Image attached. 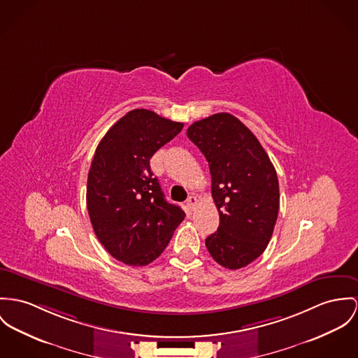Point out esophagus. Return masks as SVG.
Returning <instances> with one entry per match:
<instances>
[{
  "label": "esophagus",
  "mask_w": 358,
  "mask_h": 358,
  "mask_svg": "<svg viewBox=\"0 0 358 358\" xmlns=\"http://www.w3.org/2000/svg\"><path fill=\"white\" fill-rule=\"evenodd\" d=\"M197 203H199V200H197L196 196H189L188 200H187V207H188L191 211H193L194 207L197 206Z\"/></svg>",
  "instance_id": "esophagus-1"
}]
</instances>
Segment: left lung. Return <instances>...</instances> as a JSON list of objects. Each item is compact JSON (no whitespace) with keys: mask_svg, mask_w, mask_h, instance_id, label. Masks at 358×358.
I'll list each match as a JSON object with an SVG mask.
<instances>
[{"mask_svg":"<svg viewBox=\"0 0 358 358\" xmlns=\"http://www.w3.org/2000/svg\"><path fill=\"white\" fill-rule=\"evenodd\" d=\"M188 138L206 157L218 230L206 238L213 259L238 270L268 245L279 210L275 167L256 136L234 115L213 114L193 122Z\"/></svg>","mask_w":358,"mask_h":358,"instance_id":"1","label":"left lung"}]
</instances>
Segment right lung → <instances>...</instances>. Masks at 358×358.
<instances>
[{"label":"right lung","mask_w":358,"mask_h":358,"mask_svg":"<svg viewBox=\"0 0 358 358\" xmlns=\"http://www.w3.org/2000/svg\"><path fill=\"white\" fill-rule=\"evenodd\" d=\"M184 124L135 109L120 118L96 147L87 180V210L94 231L111 256L147 266L165 250L185 213L165 200L151 157Z\"/></svg>","instance_id":"obj_1"}]
</instances>
